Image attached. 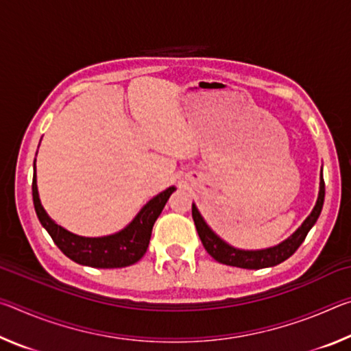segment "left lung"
Returning a JSON list of instances; mask_svg holds the SVG:
<instances>
[{
    "instance_id": "left-lung-1",
    "label": "left lung",
    "mask_w": 351,
    "mask_h": 351,
    "mask_svg": "<svg viewBox=\"0 0 351 351\" xmlns=\"http://www.w3.org/2000/svg\"><path fill=\"white\" fill-rule=\"evenodd\" d=\"M324 199H325V182L324 176L320 173V186H319V197L316 201V206H314L313 212L308 215L304 223L295 232L282 241L280 245L272 246L268 249H260V251H243V249H237L230 246L224 240L219 239V237L213 232V230L207 226L204 218L201 217L198 212L197 206L192 204V217L195 226H197V232L201 239V243L207 252H209L213 258L223 265L229 266H237V268L243 269H261V268H269V266H276L282 263L287 258L293 255L299 246L304 243L306 239L308 232L316 224L317 218L322 212L324 207Z\"/></svg>"
}]
</instances>
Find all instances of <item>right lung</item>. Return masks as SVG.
Masks as SVG:
<instances>
[{
  "label": "right lung",
  "instance_id": "1",
  "mask_svg": "<svg viewBox=\"0 0 351 351\" xmlns=\"http://www.w3.org/2000/svg\"><path fill=\"white\" fill-rule=\"evenodd\" d=\"M171 186L156 197L152 198L142 207L141 212L134 217L125 229L106 237H80L58 226L54 219L47 215L38 198L37 176H35L34 162V180H32V198L37 217L43 228L54 240L57 247L79 265L91 266V268H125L139 261L147 252L150 243L153 224L161 215L165 203L170 195L175 192Z\"/></svg>",
  "mask_w": 351,
  "mask_h": 351
}]
</instances>
